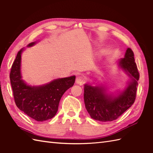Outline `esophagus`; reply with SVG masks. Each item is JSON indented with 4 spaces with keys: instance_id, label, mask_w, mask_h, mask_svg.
Returning a JSON list of instances; mask_svg holds the SVG:
<instances>
[{
    "instance_id": "obj_1",
    "label": "esophagus",
    "mask_w": 153,
    "mask_h": 153,
    "mask_svg": "<svg viewBox=\"0 0 153 153\" xmlns=\"http://www.w3.org/2000/svg\"><path fill=\"white\" fill-rule=\"evenodd\" d=\"M85 77H84L83 76H82V75H80V74L78 75V76H77L76 79V83H78V84H80V85H82V84L84 82H85Z\"/></svg>"
}]
</instances>
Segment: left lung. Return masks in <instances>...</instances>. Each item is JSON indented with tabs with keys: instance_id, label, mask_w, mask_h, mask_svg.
<instances>
[{
	"instance_id": "1",
	"label": "left lung",
	"mask_w": 153,
	"mask_h": 153,
	"mask_svg": "<svg viewBox=\"0 0 153 153\" xmlns=\"http://www.w3.org/2000/svg\"><path fill=\"white\" fill-rule=\"evenodd\" d=\"M120 66L132 78L131 82L121 94L115 98L106 95L102 87L85 85L84 102L91 117L100 122L116 120L134 103L136 98L139 73L135 62L134 52L130 48L125 57L120 60Z\"/></svg>"
}]
</instances>
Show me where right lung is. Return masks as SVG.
<instances>
[{"label":"right lung","instance_id":"1","mask_svg":"<svg viewBox=\"0 0 153 153\" xmlns=\"http://www.w3.org/2000/svg\"><path fill=\"white\" fill-rule=\"evenodd\" d=\"M35 43L28 45V47ZM19 51L11 68L10 79L14 101L18 108L38 122L49 120L56 115L63 94L74 85L76 76L53 80L39 87L27 85L21 78V54Z\"/></svg>","mask_w":153,"mask_h":153}]
</instances>
